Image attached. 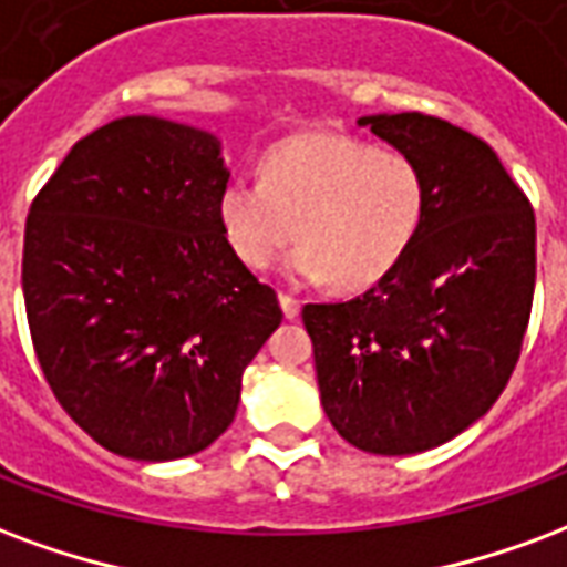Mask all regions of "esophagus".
I'll return each mask as SVG.
<instances>
[{
  "label": "esophagus",
  "mask_w": 567,
  "mask_h": 567,
  "mask_svg": "<svg viewBox=\"0 0 567 567\" xmlns=\"http://www.w3.org/2000/svg\"><path fill=\"white\" fill-rule=\"evenodd\" d=\"M279 306H282V312L288 321H295L297 316H300V300L291 295H279Z\"/></svg>",
  "instance_id": "1"
}]
</instances>
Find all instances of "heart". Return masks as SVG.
<instances>
[{"instance_id":"b5f03b06","label":"heart","mask_w":567,"mask_h":567,"mask_svg":"<svg viewBox=\"0 0 567 567\" xmlns=\"http://www.w3.org/2000/svg\"><path fill=\"white\" fill-rule=\"evenodd\" d=\"M426 179L412 155L351 134H297L264 158L261 179L230 177L216 219L234 258L267 270L288 243L300 246L285 276L360 291L384 279L417 240Z\"/></svg>"}]
</instances>
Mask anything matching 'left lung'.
<instances>
[{
	"label": "left lung",
	"instance_id": "8db88e82",
	"mask_svg": "<svg viewBox=\"0 0 567 567\" xmlns=\"http://www.w3.org/2000/svg\"><path fill=\"white\" fill-rule=\"evenodd\" d=\"M358 125L426 179L417 240L367 295L303 306L321 405L367 454L433 451L481 421L517 367L535 295V213L493 146L423 113Z\"/></svg>",
	"mask_w": 567,
	"mask_h": 567
}]
</instances>
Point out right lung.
<instances>
[{"instance_id":"right-lung-1","label":"right lung","mask_w":567,"mask_h":567,"mask_svg":"<svg viewBox=\"0 0 567 567\" xmlns=\"http://www.w3.org/2000/svg\"><path fill=\"white\" fill-rule=\"evenodd\" d=\"M230 179L207 128L120 116L71 146L23 237L38 363L111 454H200L234 421L243 369L282 321L216 219Z\"/></svg>"}]
</instances>
